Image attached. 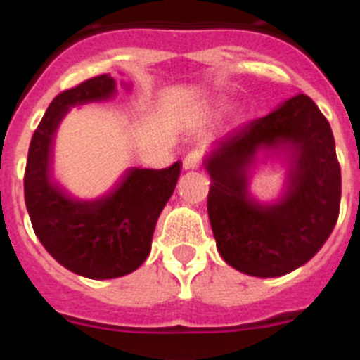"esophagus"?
Returning <instances> with one entry per match:
<instances>
[{"mask_svg":"<svg viewBox=\"0 0 360 360\" xmlns=\"http://www.w3.org/2000/svg\"><path fill=\"white\" fill-rule=\"evenodd\" d=\"M202 158H204V153L202 150L195 149V150H190V153L186 154V158L183 160V167L186 170H193V169H199L200 163H202Z\"/></svg>","mask_w":360,"mask_h":360,"instance_id":"34e87169","label":"esophagus"}]
</instances>
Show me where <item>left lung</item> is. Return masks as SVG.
<instances>
[{
  "label": "left lung",
  "instance_id": "obj_1",
  "mask_svg": "<svg viewBox=\"0 0 360 360\" xmlns=\"http://www.w3.org/2000/svg\"><path fill=\"white\" fill-rule=\"evenodd\" d=\"M290 147L287 195L259 205L248 195L246 170L259 148ZM207 214L220 256L254 277H278L307 263L334 231L341 167L330 124L311 97L298 94L266 117L238 127L207 156Z\"/></svg>",
  "mask_w": 360,
  "mask_h": 360
}]
</instances>
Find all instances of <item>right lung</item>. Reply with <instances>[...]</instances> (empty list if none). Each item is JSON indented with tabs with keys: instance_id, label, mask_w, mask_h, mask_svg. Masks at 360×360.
Instances as JSON below:
<instances>
[{
	"instance_id": "add662e5",
	"label": "right lung",
	"mask_w": 360,
	"mask_h": 360,
	"mask_svg": "<svg viewBox=\"0 0 360 360\" xmlns=\"http://www.w3.org/2000/svg\"><path fill=\"white\" fill-rule=\"evenodd\" d=\"M115 92L110 74L63 90L49 104L32 136L25 170V200L33 231L62 266L89 278H115L134 271L150 252L154 227L181 174L169 169H129L112 191L78 200L53 183V140L67 110L108 99Z\"/></svg>"
}]
</instances>
